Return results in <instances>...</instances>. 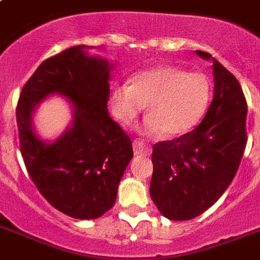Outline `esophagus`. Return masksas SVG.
Here are the masks:
<instances>
[{
	"instance_id": "34e87169",
	"label": "esophagus",
	"mask_w": 260,
	"mask_h": 260,
	"mask_svg": "<svg viewBox=\"0 0 260 260\" xmlns=\"http://www.w3.org/2000/svg\"><path fill=\"white\" fill-rule=\"evenodd\" d=\"M134 151L136 155H150L151 146L143 140H134Z\"/></svg>"
}]
</instances>
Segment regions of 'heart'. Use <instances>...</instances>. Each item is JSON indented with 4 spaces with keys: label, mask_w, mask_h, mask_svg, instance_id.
Returning a JSON list of instances; mask_svg holds the SVG:
<instances>
[{
    "label": "heart",
    "mask_w": 260,
    "mask_h": 260,
    "mask_svg": "<svg viewBox=\"0 0 260 260\" xmlns=\"http://www.w3.org/2000/svg\"><path fill=\"white\" fill-rule=\"evenodd\" d=\"M212 97L210 81L202 73H186L175 66L140 71L131 83L112 87L110 104L117 120L129 125L147 104L143 132L181 136L201 121Z\"/></svg>",
    "instance_id": "heart-1"
}]
</instances>
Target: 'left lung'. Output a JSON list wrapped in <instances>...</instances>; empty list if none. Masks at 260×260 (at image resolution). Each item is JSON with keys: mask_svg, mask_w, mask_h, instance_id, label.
I'll return each mask as SVG.
<instances>
[{"mask_svg": "<svg viewBox=\"0 0 260 260\" xmlns=\"http://www.w3.org/2000/svg\"><path fill=\"white\" fill-rule=\"evenodd\" d=\"M213 62V100L201 124L189 134L152 148L150 194L159 212L185 221L209 209L236 175L247 143V102L234 74Z\"/></svg>", "mask_w": 260, "mask_h": 260, "instance_id": "obj_1", "label": "left lung"}]
</instances>
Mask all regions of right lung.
Returning a JSON list of instances; mask_svg holds the SVG:
<instances>
[{"label":"right lung","instance_id":"1","mask_svg":"<svg viewBox=\"0 0 260 260\" xmlns=\"http://www.w3.org/2000/svg\"><path fill=\"white\" fill-rule=\"evenodd\" d=\"M89 48L71 47L44 60L22 87L16 109L29 177L55 209L79 220L101 217L114 205L118 183L134 156L131 139L108 113L114 64L90 56ZM54 93L71 102L73 120L48 142L36 134L33 113Z\"/></svg>","mask_w":260,"mask_h":260}]
</instances>
